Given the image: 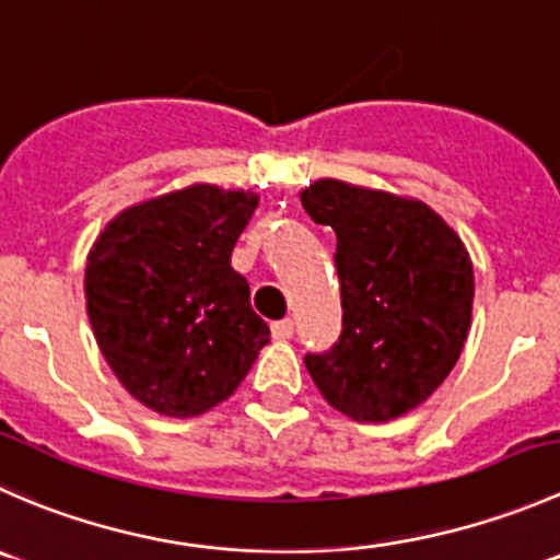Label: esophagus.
Wrapping results in <instances>:
<instances>
[{
	"label": "esophagus",
	"instance_id": "esophagus-1",
	"mask_svg": "<svg viewBox=\"0 0 560 560\" xmlns=\"http://www.w3.org/2000/svg\"><path fill=\"white\" fill-rule=\"evenodd\" d=\"M272 337H275V340H288V337H293V320L291 318L275 320V324H272Z\"/></svg>",
	"mask_w": 560,
	"mask_h": 560
}]
</instances>
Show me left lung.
<instances>
[{
    "instance_id": "left-lung-1",
    "label": "left lung",
    "mask_w": 560,
    "mask_h": 560,
    "mask_svg": "<svg viewBox=\"0 0 560 560\" xmlns=\"http://www.w3.org/2000/svg\"><path fill=\"white\" fill-rule=\"evenodd\" d=\"M337 236L342 331L307 353L310 378L357 422H389L422 406L460 359L470 329L474 264L428 203L318 179L299 192Z\"/></svg>"
}]
</instances>
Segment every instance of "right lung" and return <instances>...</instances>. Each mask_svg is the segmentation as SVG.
Returning a JSON list of instances; mask_svg holds the SVG:
<instances>
[{"instance_id":"add662e5","label":"right lung","mask_w":560,"mask_h":560,"mask_svg":"<svg viewBox=\"0 0 560 560\" xmlns=\"http://www.w3.org/2000/svg\"><path fill=\"white\" fill-rule=\"evenodd\" d=\"M256 192L190 185L116 214L86 256V313L119 384L163 417L229 400L269 342L231 267Z\"/></svg>"}]
</instances>
